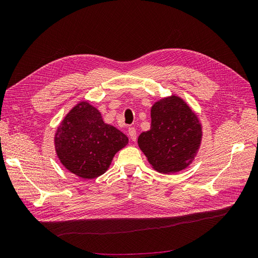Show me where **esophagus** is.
I'll return each instance as SVG.
<instances>
[{"mask_svg":"<svg viewBox=\"0 0 258 258\" xmlns=\"http://www.w3.org/2000/svg\"><path fill=\"white\" fill-rule=\"evenodd\" d=\"M129 138L132 142L137 140V130L135 128H129Z\"/></svg>","mask_w":258,"mask_h":258,"instance_id":"1","label":"esophagus"}]
</instances>
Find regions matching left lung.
Returning a JSON list of instances; mask_svg holds the SVG:
<instances>
[{
    "instance_id": "1",
    "label": "left lung",
    "mask_w": 258,
    "mask_h": 258,
    "mask_svg": "<svg viewBox=\"0 0 258 258\" xmlns=\"http://www.w3.org/2000/svg\"><path fill=\"white\" fill-rule=\"evenodd\" d=\"M151 129L138 144L150 165L160 173H176L195 160L201 145L202 126L191 107L176 95L162 98L151 108Z\"/></svg>"
}]
</instances>
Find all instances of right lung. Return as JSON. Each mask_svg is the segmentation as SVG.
<instances>
[{
    "label": "right lung",
    "mask_w": 258,
    "mask_h": 258,
    "mask_svg": "<svg viewBox=\"0 0 258 258\" xmlns=\"http://www.w3.org/2000/svg\"><path fill=\"white\" fill-rule=\"evenodd\" d=\"M53 141L62 166L77 176L91 179L106 172L115 154L129 140L105 123L97 107L81 101L62 119Z\"/></svg>",
    "instance_id": "right-lung-1"
}]
</instances>
